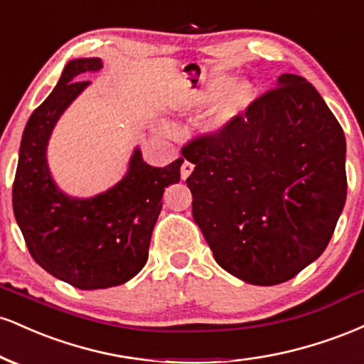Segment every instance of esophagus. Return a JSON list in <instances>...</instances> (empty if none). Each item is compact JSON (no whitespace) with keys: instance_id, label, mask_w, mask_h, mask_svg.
Returning <instances> with one entry per match:
<instances>
[{"instance_id":"34e87169","label":"esophagus","mask_w":364,"mask_h":364,"mask_svg":"<svg viewBox=\"0 0 364 364\" xmlns=\"http://www.w3.org/2000/svg\"><path fill=\"white\" fill-rule=\"evenodd\" d=\"M193 168H195V166L191 164V162H188V161L183 162V166H181V178L186 179L188 176H190L191 171H193Z\"/></svg>"}]
</instances>
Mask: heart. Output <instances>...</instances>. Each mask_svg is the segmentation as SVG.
<instances>
[{"label": "heart", "mask_w": 364, "mask_h": 364, "mask_svg": "<svg viewBox=\"0 0 364 364\" xmlns=\"http://www.w3.org/2000/svg\"><path fill=\"white\" fill-rule=\"evenodd\" d=\"M224 85L225 78H215V80L207 83L202 89L188 90L181 97V107L188 112H198L205 109L207 106H210L215 101ZM252 101L253 87L246 82L237 83V85L232 87L229 92H225L223 97L214 104V107L207 114L203 128L207 132H220V129L228 127Z\"/></svg>", "instance_id": "heart-1"}]
</instances>
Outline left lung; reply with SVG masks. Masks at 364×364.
<instances>
[{
    "label": "left lung",
    "instance_id": "1",
    "mask_svg": "<svg viewBox=\"0 0 364 364\" xmlns=\"http://www.w3.org/2000/svg\"><path fill=\"white\" fill-rule=\"evenodd\" d=\"M193 219L241 281H289L327 248L348 193L346 139L310 82L279 77L220 132L181 149Z\"/></svg>",
    "mask_w": 364,
    "mask_h": 364
}]
</instances>
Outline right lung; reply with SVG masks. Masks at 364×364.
Segmentation results:
<instances>
[{
  "label": "right lung",
  "instance_id": "right-lung-1",
  "mask_svg": "<svg viewBox=\"0 0 364 364\" xmlns=\"http://www.w3.org/2000/svg\"><path fill=\"white\" fill-rule=\"evenodd\" d=\"M99 58L70 61L49 97L32 112L20 144L14 212L32 258L78 289H106L135 277L149 258L150 237L166 186L181 178L183 159L166 168L144 162L135 149L124 178L94 198H73L54 185L46 149L63 111L99 72Z\"/></svg>",
  "mask_w": 364,
  "mask_h": 364
}]
</instances>
